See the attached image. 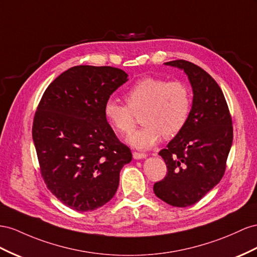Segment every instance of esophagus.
<instances>
[{
  "label": "esophagus",
  "mask_w": 257,
  "mask_h": 257,
  "mask_svg": "<svg viewBox=\"0 0 257 257\" xmlns=\"http://www.w3.org/2000/svg\"><path fill=\"white\" fill-rule=\"evenodd\" d=\"M146 157H147V156H146L145 154H141V152H133V158L135 159V160H140V159H145Z\"/></svg>",
  "instance_id": "obj_1"
}]
</instances>
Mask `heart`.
<instances>
[{
	"mask_svg": "<svg viewBox=\"0 0 257 257\" xmlns=\"http://www.w3.org/2000/svg\"><path fill=\"white\" fill-rule=\"evenodd\" d=\"M125 100L127 105L109 98L103 105V114L115 131L127 134L134 127L135 113L144 111V126L127 137V143L137 149L154 147L163 135H177L190 115V89L180 81L143 78L128 89Z\"/></svg>",
	"mask_w": 257,
	"mask_h": 257,
	"instance_id": "b5f03b06",
	"label": "heart"
}]
</instances>
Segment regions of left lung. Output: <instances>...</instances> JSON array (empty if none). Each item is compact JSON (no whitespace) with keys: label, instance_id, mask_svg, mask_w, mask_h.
Masks as SVG:
<instances>
[{"label":"left lung","instance_id":"obj_1","mask_svg":"<svg viewBox=\"0 0 257 257\" xmlns=\"http://www.w3.org/2000/svg\"><path fill=\"white\" fill-rule=\"evenodd\" d=\"M188 77L193 98L185 127L162 149L166 176L154 185L158 198L170 205L197 203L224 176L233 130L225 96L202 68L183 59L165 62Z\"/></svg>","mask_w":257,"mask_h":257}]
</instances>
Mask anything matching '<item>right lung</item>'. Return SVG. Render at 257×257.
Instances as JSON below:
<instances>
[{"label":"right lung","instance_id":"add662e5","mask_svg":"<svg viewBox=\"0 0 257 257\" xmlns=\"http://www.w3.org/2000/svg\"><path fill=\"white\" fill-rule=\"evenodd\" d=\"M127 81L119 68L75 66L55 79L34 114L32 138L47 188L72 210L88 212L115 195L132 152L109 125L103 105Z\"/></svg>","mask_w":257,"mask_h":257}]
</instances>
